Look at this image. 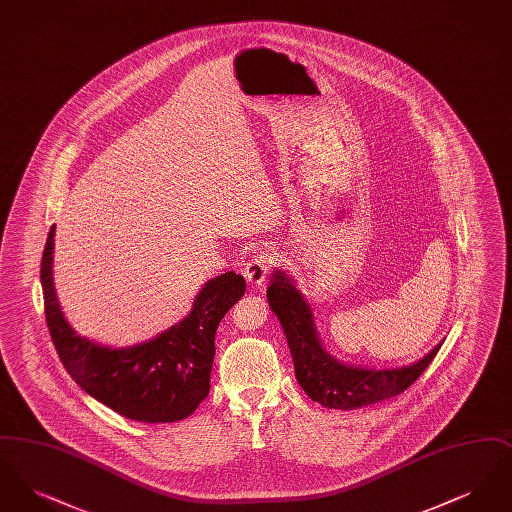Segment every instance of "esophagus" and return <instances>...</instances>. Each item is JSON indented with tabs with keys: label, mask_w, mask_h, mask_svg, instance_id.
Segmentation results:
<instances>
[{
	"label": "esophagus",
	"mask_w": 512,
	"mask_h": 512,
	"mask_svg": "<svg viewBox=\"0 0 512 512\" xmlns=\"http://www.w3.org/2000/svg\"><path fill=\"white\" fill-rule=\"evenodd\" d=\"M270 255L267 251H261L257 255H253L247 263L244 265V276L245 280L255 286V288H261L267 280L268 270H270Z\"/></svg>",
	"instance_id": "34e87169"
}]
</instances>
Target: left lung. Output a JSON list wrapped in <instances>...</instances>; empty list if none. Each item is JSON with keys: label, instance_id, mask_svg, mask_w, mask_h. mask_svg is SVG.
Masks as SVG:
<instances>
[{"label": "left lung", "instance_id": "left-lung-1", "mask_svg": "<svg viewBox=\"0 0 512 512\" xmlns=\"http://www.w3.org/2000/svg\"><path fill=\"white\" fill-rule=\"evenodd\" d=\"M268 305L280 320L292 351L295 378L305 393L328 409H361L407 390L438 355V345L413 365L366 368L341 363L326 351L318 336L311 305L292 276L276 268L270 276Z\"/></svg>", "mask_w": 512, "mask_h": 512}]
</instances>
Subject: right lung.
Listing matches in <instances>:
<instances>
[{
	"label": "right lung",
	"mask_w": 512,
	"mask_h": 512,
	"mask_svg": "<svg viewBox=\"0 0 512 512\" xmlns=\"http://www.w3.org/2000/svg\"><path fill=\"white\" fill-rule=\"evenodd\" d=\"M51 226L40 280L46 320L57 355L74 382L105 407L138 422H176L194 413L209 395L220 320L245 292L244 276L224 272L203 284L190 313L151 340L109 347L76 334L63 315L53 286Z\"/></svg>",
	"instance_id": "obj_1"
}]
</instances>
